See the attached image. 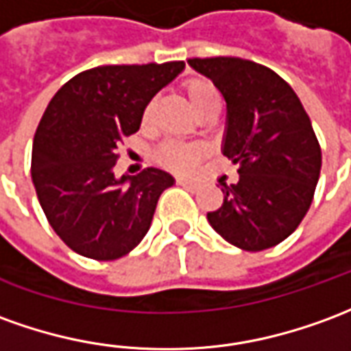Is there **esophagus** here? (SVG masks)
<instances>
[{
  "label": "esophagus",
  "instance_id": "obj_1",
  "mask_svg": "<svg viewBox=\"0 0 351 351\" xmlns=\"http://www.w3.org/2000/svg\"><path fill=\"white\" fill-rule=\"evenodd\" d=\"M178 184H180V186H184L186 190H190V192H193V190L197 188V184L192 182V180H186V178H178Z\"/></svg>",
  "mask_w": 351,
  "mask_h": 351
}]
</instances>
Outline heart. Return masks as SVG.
Instances as JSON below:
<instances>
[{"label": "heart", "instance_id": "b5f03b06", "mask_svg": "<svg viewBox=\"0 0 351 351\" xmlns=\"http://www.w3.org/2000/svg\"><path fill=\"white\" fill-rule=\"evenodd\" d=\"M184 95L190 102L192 110L197 114V117L207 114V112H215L220 110V95H218L217 87L203 77H193L184 83ZM152 114V104L144 108L142 112V123H148ZM158 161L163 163L165 167L178 169V171H190L195 167V163L199 161L203 156V150L197 146H190V144H182V142H163L158 148Z\"/></svg>", "mask_w": 351, "mask_h": 351}]
</instances>
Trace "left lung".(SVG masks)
Returning <instances> with one entry per match:
<instances>
[{"mask_svg": "<svg viewBox=\"0 0 351 351\" xmlns=\"http://www.w3.org/2000/svg\"><path fill=\"white\" fill-rule=\"evenodd\" d=\"M228 106L222 154L239 165V180L222 184L224 203L207 220L243 251L276 247L310 209L321 173L312 121L291 85L274 70L235 56L192 58Z\"/></svg>", "mask_w": 351, "mask_h": 351, "instance_id": "1", "label": "left lung"}]
</instances>
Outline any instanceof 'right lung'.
Wrapping results in <instances>:
<instances>
[{
    "label": "right lung",
    "mask_w": 351,
    "mask_h": 351,
    "mask_svg": "<svg viewBox=\"0 0 351 351\" xmlns=\"http://www.w3.org/2000/svg\"><path fill=\"white\" fill-rule=\"evenodd\" d=\"M184 70L163 64L97 66L73 75L51 99L32 148V180L56 235L95 261L131 252L150 230L167 171L114 176L117 146L138 131L142 112Z\"/></svg>",
    "instance_id": "1"
}]
</instances>
